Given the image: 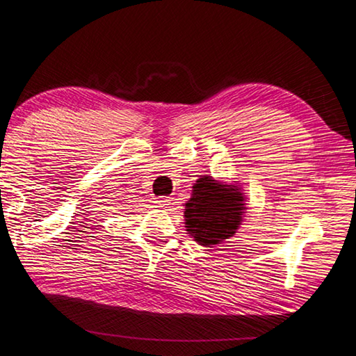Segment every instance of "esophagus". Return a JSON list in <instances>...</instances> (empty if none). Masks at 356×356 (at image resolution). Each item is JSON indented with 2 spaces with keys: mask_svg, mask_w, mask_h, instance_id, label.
<instances>
[{
  "mask_svg": "<svg viewBox=\"0 0 356 356\" xmlns=\"http://www.w3.org/2000/svg\"><path fill=\"white\" fill-rule=\"evenodd\" d=\"M169 201H171V200L166 198V196H160V198H155V201H153V203H155L156 208H168Z\"/></svg>",
  "mask_w": 356,
  "mask_h": 356,
  "instance_id": "34e87169",
  "label": "esophagus"
}]
</instances>
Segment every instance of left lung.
Returning <instances> with one entry per match:
<instances>
[{
  "instance_id": "8db88e82",
  "label": "left lung",
  "mask_w": 356,
  "mask_h": 356,
  "mask_svg": "<svg viewBox=\"0 0 356 356\" xmlns=\"http://www.w3.org/2000/svg\"><path fill=\"white\" fill-rule=\"evenodd\" d=\"M246 204L238 185H225L211 176H201L185 203V227L201 246L219 245L241 225Z\"/></svg>"
}]
</instances>
